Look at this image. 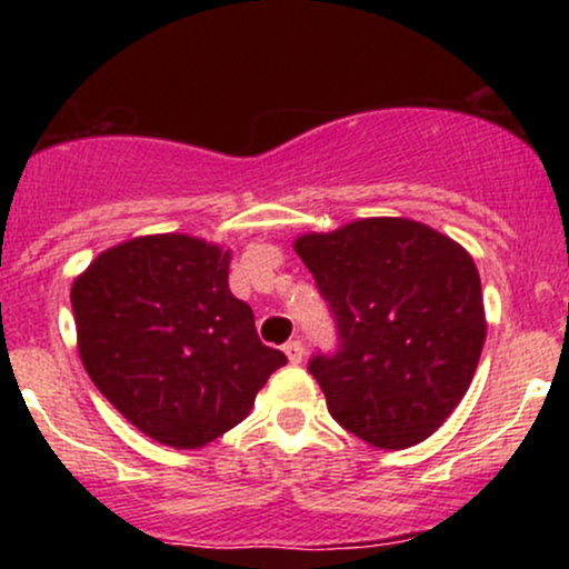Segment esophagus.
Segmentation results:
<instances>
[{
	"label": "esophagus",
	"instance_id": "esophagus-1",
	"mask_svg": "<svg viewBox=\"0 0 569 569\" xmlns=\"http://www.w3.org/2000/svg\"><path fill=\"white\" fill-rule=\"evenodd\" d=\"M283 350H286V356H289L291 363H302V358H305V345L299 342V339H291V342H286Z\"/></svg>",
	"mask_w": 569,
	"mask_h": 569
}]
</instances>
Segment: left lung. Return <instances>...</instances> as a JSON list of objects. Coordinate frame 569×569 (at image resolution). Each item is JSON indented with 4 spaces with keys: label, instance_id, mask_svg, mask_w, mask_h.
<instances>
[{
    "label": "left lung",
    "instance_id": "left-lung-1",
    "mask_svg": "<svg viewBox=\"0 0 569 569\" xmlns=\"http://www.w3.org/2000/svg\"><path fill=\"white\" fill-rule=\"evenodd\" d=\"M293 248L335 318V352L307 363L331 417L380 449L428 439L466 396L487 337L466 248L409 219H361Z\"/></svg>",
    "mask_w": 569,
    "mask_h": 569
}]
</instances>
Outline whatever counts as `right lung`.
<instances>
[{
    "mask_svg": "<svg viewBox=\"0 0 569 569\" xmlns=\"http://www.w3.org/2000/svg\"><path fill=\"white\" fill-rule=\"evenodd\" d=\"M230 253L187 234L109 248L71 286L80 358L141 433L176 449L219 439L286 363L227 286Z\"/></svg>",
    "mask_w": 569,
    "mask_h": 569,
    "instance_id": "right-lung-1",
    "label": "right lung"
}]
</instances>
